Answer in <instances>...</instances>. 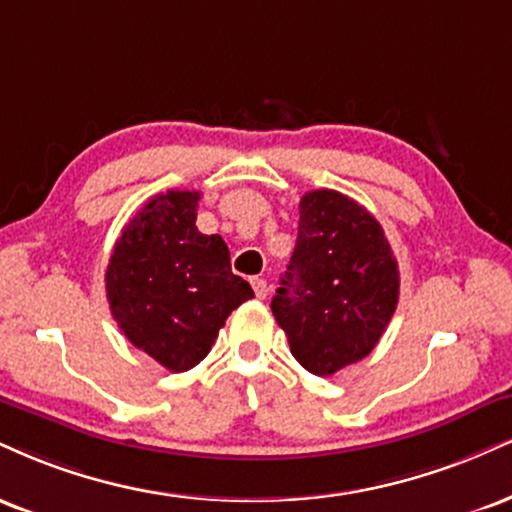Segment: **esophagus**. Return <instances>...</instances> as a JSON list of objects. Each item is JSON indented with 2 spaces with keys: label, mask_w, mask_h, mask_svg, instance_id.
I'll list each match as a JSON object with an SVG mask.
<instances>
[{
  "label": "esophagus",
  "mask_w": 512,
  "mask_h": 512,
  "mask_svg": "<svg viewBox=\"0 0 512 512\" xmlns=\"http://www.w3.org/2000/svg\"><path fill=\"white\" fill-rule=\"evenodd\" d=\"M250 283H252V291H255L257 298H260V300L267 298V293H269L267 281L260 279V276H255V279H250Z\"/></svg>",
  "instance_id": "obj_1"
}]
</instances>
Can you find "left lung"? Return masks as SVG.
Listing matches in <instances>:
<instances>
[{
    "instance_id": "obj_1",
    "label": "left lung",
    "mask_w": 512,
    "mask_h": 512,
    "mask_svg": "<svg viewBox=\"0 0 512 512\" xmlns=\"http://www.w3.org/2000/svg\"><path fill=\"white\" fill-rule=\"evenodd\" d=\"M398 288L379 221L338 190L305 193L291 264L272 300L295 360L329 377L367 357L396 312Z\"/></svg>"
}]
</instances>
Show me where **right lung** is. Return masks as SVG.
I'll return each instance as SVG.
<instances>
[{
  "mask_svg": "<svg viewBox=\"0 0 512 512\" xmlns=\"http://www.w3.org/2000/svg\"><path fill=\"white\" fill-rule=\"evenodd\" d=\"M195 190H166L123 226L109 257L107 300L135 348L169 372L205 360L226 317L255 298L231 272L221 236L197 231Z\"/></svg>",
  "mask_w": 512,
  "mask_h": 512,
  "instance_id": "obj_1",
  "label": "right lung"
}]
</instances>
